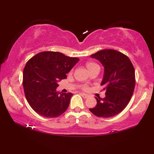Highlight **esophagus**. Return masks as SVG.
<instances>
[{
	"mask_svg": "<svg viewBox=\"0 0 154 154\" xmlns=\"http://www.w3.org/2000/svg\"><path fill=\"white\" fill-rule=\"evenodd\" d=\"M80 94L82 95V97L84 98H86L88 97V95L86 94H85V93H80Z\"/></svg>",
	"mask_w": 154,
	"mask_h": 154,
	"instance_id": "esophagus-1",
	"label": "esophagus"
}]
</instances>
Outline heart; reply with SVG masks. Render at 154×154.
<instances>
[{"mask_svg": "<svg viewBox=\"0 0 154 154\" xmlns=\"http://www.w3.org/2000/svg\"><path fill=\"white\" fill-rule=\"evenodd\" d=\"M96 64L92 63V62H88V63L86 64V66H87L88 69H90V68L92 67V66H96ZM82 88H83V90H86V89H87V87L85 86V85H83Z\"/></svg>", "mask_w": 154, "mask_h": 154, "instance_id": "1", "label": "heart"}]
</instances>
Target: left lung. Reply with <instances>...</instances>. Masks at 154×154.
<instances>
[{
    "instance_id": "8db88e82",
    "label": "left lung",
    "mask_w": 154,
    "mask_h": 154,
    "mask_svg": "<svg viewBox=\"0 0 154 154\" xmlns=\"http://www.w3.org/2000/svg\"><path fill=\"white\" fill-rule=\"evenodd\" d=\"M104 67L101 85L106 90L104 98L90 111L99 118H111L120 113L129 103L135 86V72L131 61L121 52L104 49L91 55Z\"/></svg>"
}]
</instances>
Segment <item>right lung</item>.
I'll return each mask as SVG.
<instances>
[{
  "instance_id": "1",
  "label": "right lung",
  "mask_w": 154,
  "mask_h": 154,
  "mask_svg": "<svg viewBox=\"0 0 154 154\" xmlns=\"http://www.w3.org/2000/svg\"><path fill=\"white\" fill-rule=\"evenodd\" d=\"M79 60L60 52L43 51L27 62L23 71V86L28 103L36 113L54 118L66 111L72 94H60L56 88Z\"/></svg>"
}]
</instances>
